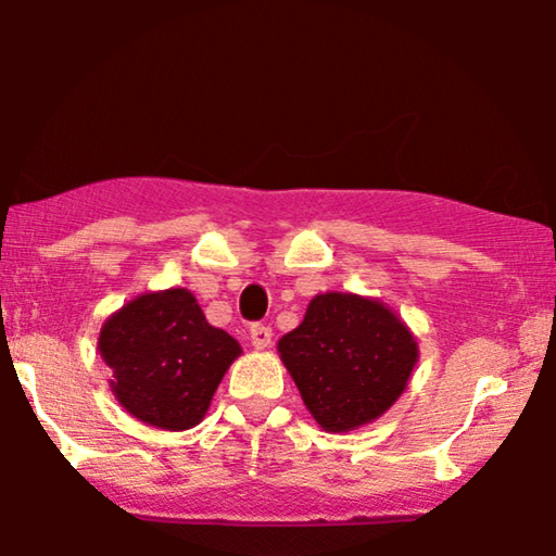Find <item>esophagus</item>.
Returning <instances> with one entry per match:
<instances>
[{
    "label": "esophagus",
    "instance_id": "obj_1",
    "mask_svg": "<svg viewBox=\"0 0 556 556\" xmlns=\"http://www.w3.org/2000/svg\"><path fill=\"white\" fill-rule=\"evenodd\" d=\"M270 341H273V331H270L268 326H263V324H253L251 326V343H253V349H258V351L268 349Z\"/></svg>",
    "mask_w": 556,
    "mask_h": 556
}]
</instances>
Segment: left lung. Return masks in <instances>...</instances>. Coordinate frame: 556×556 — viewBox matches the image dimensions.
I'll return each mask as SVG.
<instances>
[{
    "mask_svg": "<svg viewBox=\"0 0 556 556\" xmlns=\"http://www.w3.org/2000/svg\"><path fill=\"white\" fill-rule=\"evenodd\" d=\"M278 353L311 416L326 431L371 424L396 404L418 361L414 333L381 301L320 293Z\"/></svg>",
    "mask_w": 556,
    "mask_h": 556,
    "instance_id": "8db88e82",
    "label": "left lung"
}]
</instances>
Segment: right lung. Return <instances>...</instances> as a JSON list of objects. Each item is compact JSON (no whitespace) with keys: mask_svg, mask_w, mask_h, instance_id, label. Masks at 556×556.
<instances>
[{"mask_svg":"<svg viewBox=\"0 0 556 556\" xmlns=\"http://www.w3.org/2000/svg\"><path fill=\"white\" fill-rule=\"evenodd\" d=\"M100 356L125 412L165 431L203 421L211 399L243 349L205 320L185 288L144 293L104 320Z\"/></svg>","mask_w":556,"mask_h":556,"instance_id":"add662e5","label":"right lung"}]
</instances>
